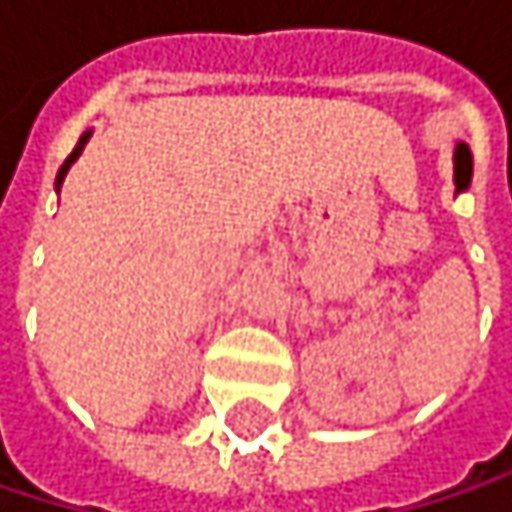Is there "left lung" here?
Wrapping results in <instances>:
<instances>
[{
  "instance_id": "1",
  "label": "left lung",
  "mask_w": 512,
  "mask_h": 512,
  "mask_svg": "<svg viewBox=\"0 0 512 512\" xmlns=\"http://www.w3.org/2000/svg\"><path fill=\"white\" fill-rule=\"evenodd\" d=\"M471 151H468V145L465 142H457V148H454V186H457V195L468 189V183H471Z\"/></svg>"
}]
</instances>
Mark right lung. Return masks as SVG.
<instances>
[{"mask_svg": "<svg viewBox=\"0 0 512 512\" xmlns=\"http://www.w3.org/2000/svg\"><path fill=\"white\" fill-rule=\"evenodd\" d=\"M88 139H91V130H85L82 136H79V142H76V148H73V154L64 159V165L58 168V174H55V192H61V183H64V177H67V171H70V165L79 159V154L85 151V145H88Z\"/></svg>", "mask_w": 512, "mask_h": 512, "instance_id": "add662e5", "label": "right lung"}]
</instances>
